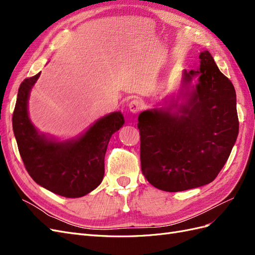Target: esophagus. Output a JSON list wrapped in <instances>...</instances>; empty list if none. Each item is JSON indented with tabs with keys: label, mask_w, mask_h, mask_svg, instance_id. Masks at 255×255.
<instances>
[{
	"label": "esophagus",
	"mask_w": 255,
	"mask_h": 255,
	"mask_svg": "<svg viewBox=\"0 0 255 255\" xmlns=\"http://www.w3.org/2000/svg\"><path fill=\"white\" fill-rule=\"evenodd\" d=\"M142 107H143V103L139 99H134L128 103V110L133 115L139 114V112L142 110Z\"/></svg>",
	"instance_id": "esophagus-1"
}]
</instances>
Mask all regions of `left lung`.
<instances>
[{"instance_id": "1", "label": "left lung", "mask_w": 255, "mask_h": 255, "mask_svg": "<svg viewBox=\"0 0 255 255\" xmlns=\"http://www.w3.org/2000/svg\"><path fill=\"white\" fill-rule=\"evenodd\" d=\"M198 70H184L163 107L138 116L140 163L154 187L175 192L210 184L225 166L238 135L236 92L208 51ZM197 78L198 82L192 84Z\"/></svg>"}]
</instances>
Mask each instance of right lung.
I'll return each mask as SVG.
<instances>
[{"instance_id": "obj_1", "label": "right lung", "mask_w": 255, "mask_h": 255, "mask_svg": "<svg viewBox=\"0 0 255 255\" xmlns=\"http://www.w3.org/2000/svg\"><path fill=\"white\" fill-rule=\"evenodd\" d=\"M40 72L20 85L12 129L30 177L43 188L66 198H80L101 184L104 157L114 133L125 125L121 112L99 118L84 133L59 140L40 133L28 115V99Z\"/></svg>"}]
</instances>
